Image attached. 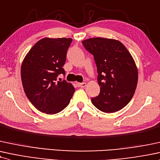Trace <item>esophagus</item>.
I'll return each instance as SVG.
<instances>
[{
    "mask_svg": "<svg viewBox=\"0 0 160 160\" xmlns=\"http://www.w3.org/2000/svg\"><path fill=\"white\" fill-rule=\"evenodd\" d=\"M78 86L80 88H84L86 86V82H81V83H80V82H79V83H78Z\"/></svg>",
    "mask_w": 160,
    "mask_h": 160,
    "instance_id": "obj_1",
    "label": "esophagus"
}]
</instances>
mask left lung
Returning <instances> with one entry per match:
<instances>
[{
    "mask_svg": "<svg viewBox=\"0 0 160 160\" xmlns=\"http://www.w3.org/2000/svg\"><path fill=\"white\" fill-rule=\"evenodd\" d=\"M94 56L101 92L92 98L96 108L110 113L124 108L135 93L138 69L133 58L121 42L107 38H90L82 42Z\"/></svg>",
    "mask_w": 160,
    "mask_h": 160,
    "instance_id": "obj_1",
    "label": "left lung"
}]
</instances>
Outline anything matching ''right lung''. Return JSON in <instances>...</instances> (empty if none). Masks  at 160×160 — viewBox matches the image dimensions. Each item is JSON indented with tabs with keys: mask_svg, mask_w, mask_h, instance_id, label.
Returning <instances> with one entry per match:
<instances>
[{
	"mask_svg": "<svg viewBox=\"0 0 160 160\" xmlns=\"http://www.w3.org/2000/svg\"><path fill=\"white\" fill-rule=\"evenodd\" d=\"M71 38H44L31 48L21 67L24 92L38 110L56 114L70 103L74 87L65 80L57 81L59 74H65L62 66L66 60Z\"/></svg>",
	"mask_w": 160,
	"mask_h": 160,
	"instance_id": "1",
	"label": "right lung"
}]
</instances>
